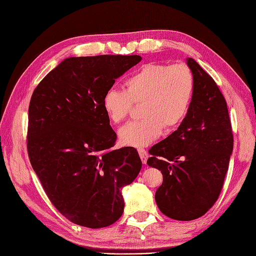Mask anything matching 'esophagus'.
Listing matches in <instances>:
<instances>
[{
	"mask_svg": "<svg viewBox=\"0 0 256 256\" xmlns=\"http://www.w3.org/2000/svg\"><path fill=\"white\" fill-rule=\"evenodd\" d=\"M138 154L140 160H142L143 164H146V162H148V152H146L144 148H138Z\"/></svg>",
	"mask_w": 256,
	"mask_h": 256,
	"instance_id": "esophagus-1",
	"label": "esophagus"
}]
</instances>
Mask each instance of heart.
Segmentation results:
<instances>
[{"label":"heart","instance_id":"obj_1","mask_svg":"<svg viewBox=\"0 0 256 256\" xmlns=\"http://www.w3.org/2000/svg\"><path fill=\"white\" fill-rule=\"evenodd\" d=\"M124 88L108 89L102 106L108 120L118 124L128 118L132 104L142 103L143 118L118 131L122 144L140 148L160 138L162 128L172 130L180 124L192 100L194 77L184 64H148L125 80Z\"/></svg>","mask_w":256,"mask_h":256}]
</instances>
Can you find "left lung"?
I'll list each match as a JSON object with an SVG mask.
<instances>
[{"label":"left lung","mask_w":256,"mask_h":256,"mask_svg":"<svg viewBox=\"0 0 256 256\" xmlns=\"http://www.w3.org/2000/svg\"><path fill=\"white\" fill-rule=\"evenodd\" d=\"M194 92L186 116L175 132L155 144L148 165L162 174L155 200L168 218H200L219 198L229 168L233 134L224 94L192 58Z\"/></svg>","instance_id":"left-lung-1"}]
</instances>
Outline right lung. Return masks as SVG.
<instances>
[{"mask_svg": "<svg viewBox=\"0 0 256 256\" xmlns=\"http://www.w3.org/2000/svg\"><path fill=\"white\" fill-rule=\"evenodd\" d=\"M138 55L66 58L32 92L27 152L47 197L72 224L99 229L122 216V188L142 168L134 148L113 150L116 133L102 99Z\"/></svg>", "mask_w": 256, "mask_h": 256, "instance_id": "1", "label": "right lung"}]
</instances>
